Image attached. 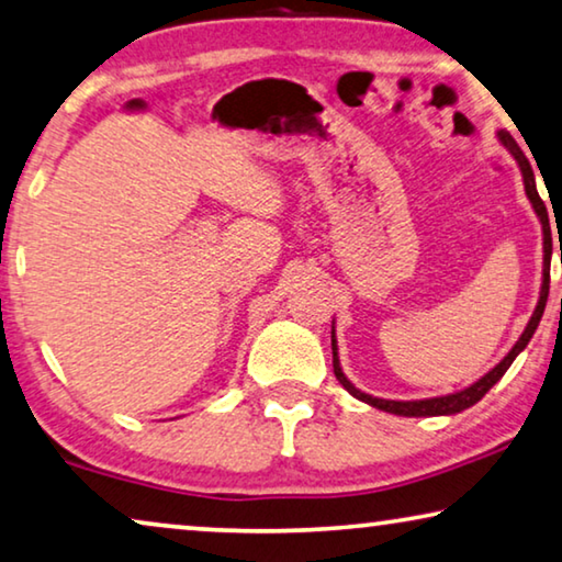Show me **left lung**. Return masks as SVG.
<instances>
[{"label": "left lung", "instance_id": "8db88e82", "mask_svg": "<svg viewBox=\"0 0 562 562\" xmlns=\"http://www.w3.org/2000/svg\"><path fill=\"white\" fill-rule=\"evenodd\" d=\"M502 146H505L509 154L515 156V161L520 164V171H522V181H525V194L530 199V204L535 209V214L540 216V224H542V239H546V262H542V290H540V303L535 307V313L530 317V323H527L525 333L520 335V340L515 342V348L509 350V353L502 358V361L492 368L487 375H482L480 381L472 383V386L464 389V391H457V393H449V396H437V398H424V401H386V398H375V396H368V393L358 391L353 383L346 379V373H342L340 361H338V346H335V333L330 335L333 338V371H335V379L342 383V389H346L350 396H356L358 401H366V404H371L375 408H381V412H389V414H396V416H451V414H459L464 412V408L474 406L476 401H480L484 393H487L495 383L505 375V371L517 356L522 353L527 342H530L532 333L538 330L540 325V317L546 313V303H548V290H550V255H552V237H550V220H548V209H546V201L540 199L538 194V187H535V173H532V166L527 161L522 148L517 146V140L509 136L507 131H499L497 133ZM560 262H562V249H560Z\"/></svg>", "mask_w": 562, "mask_h": 562}]
</instances>
